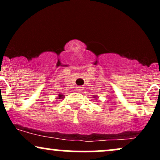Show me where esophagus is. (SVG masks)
I'll return each mask as SVG.
<instances>
[{"label": "esophagus", "instance_id": "obj_1", "mask_svg": "<svg viewBox=\"0 0 160 160\" xmlns=\"http://www.w3.org/2000/svg\"><path fill=\"white\" fill-rule=\"evenodd\" d=\"M82 90V88L81 86H79V87H77V91H78V92H81Z\"/></svg>", "mask_w": 160, "mask_h": 160}]
</instances>
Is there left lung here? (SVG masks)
<instances>
[{"mask_svg": "<svg viewBox=\"0 0 160 160\" xmlns=\"http://www.w3.org/2000/svg\"><path fill=\"white\" fill-rule=\"evenodd\" d=\"M95 97V98H97V96H94Z\"/></svg>", "mask_w": 160, "mask_h": 160, "instance_id": "obj_1", "label": "left lung"}]
</instances>
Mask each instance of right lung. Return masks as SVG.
Here are the masks:
<instances>
[{
	"label": "right lung",
	"instance_id": "1",
	"mask_svg": "<svg viewBox=\"0 0 160 160\" xmlns=\"http://www.w3.org/2000/svg\"><path fill=\"white\" fill-rule=\"evenodd\" d=\"M64 97H65V95H64L63 94H58L57 99H62V98H64Z\"/></svg>",
	"mask_w": 160,
	"mask_h": 160
}]
</instances>
